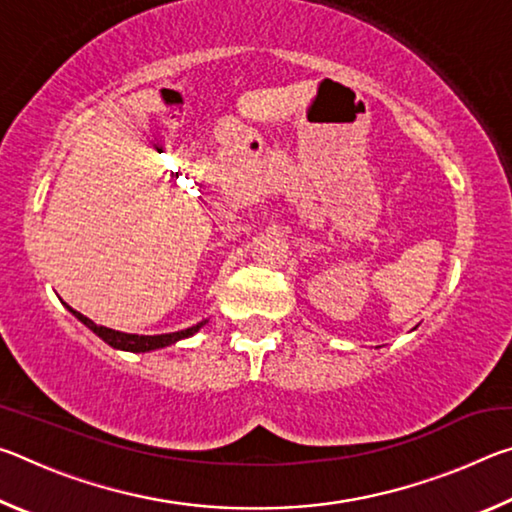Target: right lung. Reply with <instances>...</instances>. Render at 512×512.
Instances as JSON below:
<instances>
[{"instance_id": "right-lung-1", "label": "right lung", "mask_w": 512, "mask_h": 512, "mask_svg": "<svg viewBox=\"0 0 512 512\" xmlns=\"http://www.w3.org/2000/svg\"><path fill=\"white\" fill-rule=\"evenodd\" d=\"M72 314L81 320L83 325H88L94 334L99 336V339L106 341L110 348L115 350H126V352H151V350H160V348H167V345H173L183 339H189V336H194L198 329H201L207 320H201V323H196L187 329H180V332H171V334H153V336H144V334H126V332H117V329H110V327H103L97 325L94 320H90L88 316H83L81 311L72 309L69 305H65Z\"/></svg>"}]
</instances>
